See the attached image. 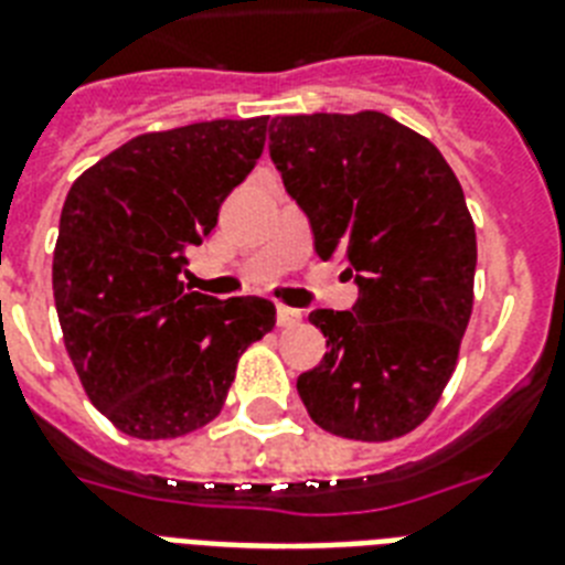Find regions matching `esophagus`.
Instances as JSON below:
<instances>
[{"label":"esophagus","instance_id":"34e87169","mask_svg":"<svg viewBox=\"0 0 565 565\" xmlns=\"http://www.w3.org/2000/svg\"><path fill=\"white\" fill-rule=\"evenodd\" d=\"M275 317H278V326L290 328V326H299V322H301V310L287 308V305H278Z\"/></svg>","mask_w":565,"mask_h":565}]
</instances>
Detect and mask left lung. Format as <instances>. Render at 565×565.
<instances>
[{"label": "left lung", "mask_w": 565, "mask_h": 565, "mask_svg": "<svg viewBox=\"0 0 565 565\" xmlns=\"http://www.w3.org/2000/svg\"><path fill=\"white\" fill-rule=\"evenodd\" d=\"M269 154L313 248L358 281L352 310H313L319 366L296 386L328 434L386 443L419 428L457 366L475 301V222L428 137L381 110L275 117Z\"/></svg>", "instance_id": "obj_1"}]
</instances>
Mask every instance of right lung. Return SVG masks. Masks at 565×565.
<instances>
[{"mask_svg": "<svg viewBox=\"0 0 565 565\" xmlns=\"http://www.w3.org/2000/svg\"><path fill=\"white\" fill-rule=\"evenodd\" d=\"M266 126L211 119L131 137L66 193L52 257L66 354L128 437H184L216 419L239 354L275 328L273 301H220L179 278L255 170Z\"/></svg>", "mask_w": 565, "mask_h": 565, "instance_id": "add662e5", "label": "right lung"}]
</instances>
